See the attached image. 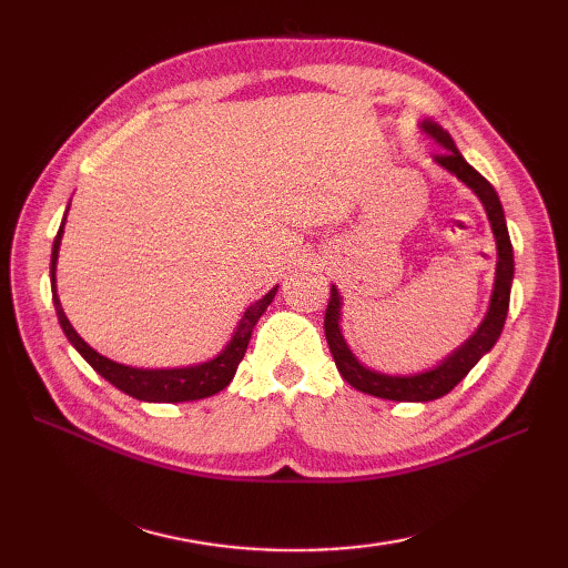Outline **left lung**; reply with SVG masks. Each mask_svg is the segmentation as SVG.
Here are the masks:
<instances>
[{
    "label": "left lung",
    "mask_w": 568,
    "mask_h": 568,
    "mask_svg": "<svg viewBox=\"0 0 568 568\" xmlns=\"http://www.w3.org/2000/svg\"><path fill=\"white\" fill-rule=\"evenodd\" d=\"M419 129L425 131L429 139L439 143L442 153L434 155L437 165L456 175L468 190H474V195L480 200V204H484L493 236H496L498 261H496V281H493L488 312L484 322L478 324V329L470 334L462 346L454 348L449 356L439 361L437 366L417 371V373H405V376H393V373H381L376 368H368L354 356V352L348 348L342 334V293L339 287L332 285L329 305H327V312H324V336H327L336 368H339L342 378L348 385H354L356 390L368 393L373 397H383V400H395V403L437 400V397L446 395L456 383H462L466 378V373L474 368L500 339L505 317H508L510 287H513V275H515L513 244H510L508 224H505V212H503L496 187H493L474 165L466 163L464 155L458 153L454 139L449 136V131H444L437 122H432V119L419 122Z\"/></svg>",
    "instance_id": "8db88e82"
}]
</instances>
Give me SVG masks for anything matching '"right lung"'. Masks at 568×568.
Wrapping results in <instances>:
<instances>
[{
	"instance_id": "1",
	"label": "right lung",
	"mask_w": 568,
	"mask_h": 568,
	"mask_svg": "<svg viewBox=\"0 0 568 568\" xmlns=\"http://www.w3.org/2000/svg\"><path fill=\"white\" fill-rule=\"evenodd\" d=\"M70 207V204H68ZM68 216V210H65ZM65 216L60 222V229L53 241V253H51V293H53V305L60 327H63L68 342L78 348V354L88 361V364L100 373L104 381H110L114 388L122 393L136 397L143 403H187V400H202V397H210L214 393L224 390L229 383H232L234 373L241 364V358L246 354V346L251 339V332L256 327V322L277 293V285L271 287L261 300H256L251 307H246L244 315H241L232 339L226 342L220 354L214 358L204 361L197 366H185V368H134L126 364H116V361L102 356L100 352L82 339V336L72 329L70 320L65 317L63 305H60L58 287H55V265H58V251H60V239H63L65 229Z\"/></svg>"
}]
</instances>
